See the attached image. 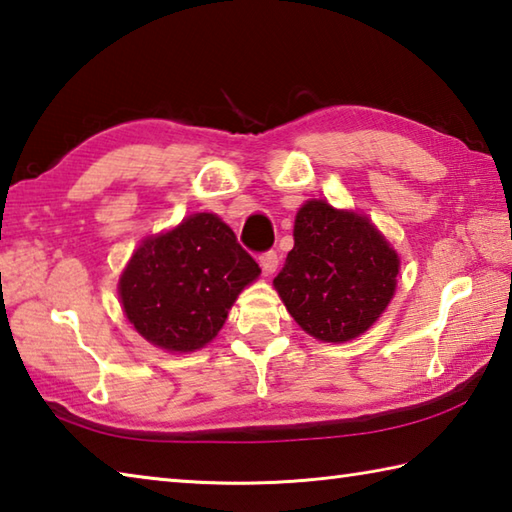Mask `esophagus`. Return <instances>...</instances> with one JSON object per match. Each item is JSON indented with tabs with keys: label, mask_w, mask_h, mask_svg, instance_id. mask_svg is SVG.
Segmentation results:
<instances>
[{
	"label": "esophagus",
	"mask_w": 512,
	"mask_h": 512,
	"mask_svg": "<svg viewBox=\"0 0 512 512\" xmlns=\"http://www.w3.org/2000/svg\"><path fill=\"white\" fill-rule=\"evenodd\" d=\"M277 264H280V257H277L275 250H266V253L259 255V266H262L264 275H271V273H275Z\"/></svg>",
	"instance_id": "esophagus-1"
}]
</instances>
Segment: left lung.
<instances>
[{"label": "left lung", "instance_id": "obj_1", "mask_svg": "<svg viewBox=\"0 0 512 512\" xmlns=\"http://www.w3.org/2000/svg\"><path fill=\"white\" fill-rule=\"evenodd\" d=\"M295 246L273 284L293 320L324 342L365 333L396 291L398 255L367 217L304 203Z\"/></svg>", "mask_w": 512, "mask_h": 512}]
</instances>
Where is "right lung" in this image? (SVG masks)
Here are the masks:
<instances>
[{
    "label": "right lung",
    "instance_id": "obj_1",
    "mask_svg": "<svg viewBox=\"0 0 512 512\" xmlns=\"http://www.w3.org/2000/svg\"><path fill=\"white\" fill-rule=\"evenodd\" d=\"M259 266L210 212L145 239L129 259L118 293L134 329L167 351H194L224 327L241 288Z\"/></svg>",
    "mask_w": 512,
    "mask_h": 512
}]
</instances>
